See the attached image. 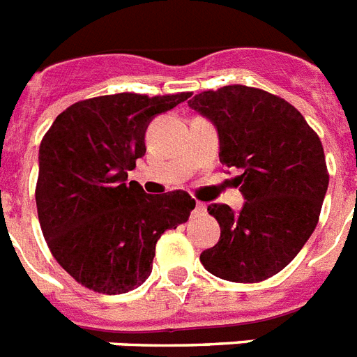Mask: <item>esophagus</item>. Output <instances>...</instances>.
Listing matches in <instances>:
<instances>
[{"instance_id":"obj_1","label":"esophagus","mask_w":357,"mask_h":357,"mask_svg":"<svg viewBox=\"0 0 357 357\" xmlns=\"http://www.w3.org/2000/svg\"><path fill=\"white\" fill-rule=\"evenodd\" d=\"M195 213L197 215H204L206 213V204H204V202H197V204H195Z\"/></svg>"}]
</instances>
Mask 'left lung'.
<instances>
[{"instance_id": "left-lung-1", "label": "left lung", "mask_w": 357, "mask_h": 357, "mask_svg": "<svg viewBox=\"0 0 357 357\" xmlns=\"http://www.w3.org/2000/svg\"><path fill=\"white\" fill-rule=\"evenodd\" d=\"M188 104L217 126L220 162L243 172L237 185L246 199L238 213L208 206L220 238L200 253V263L231 282L272 278L317 226L328 188L323 144L294 105L257 87L225 85Z\"/></svg>"}]
</instances>
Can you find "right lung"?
Here are the masks:
<instances>
[{
	"mask_svg": "<svg viewBox=\"0 0 357 357\" xmlns=\"http://www.w3.org/2000/svg\"><path fill=\"white\" fill-rule=\"evenodd\" d=\"M190 96L79 100L41 138L38 219L52 257L82 287L107 296L140 287L151 273L158 238L195 208L182 190L153 197L138 182H126L146 153L149 120Z\"/></svg>",
	"mask_w": 357,
	"mask_h": 357,
	"instance_id": "right-lung-1",
	"label": "right lung"
}]
</instances>
